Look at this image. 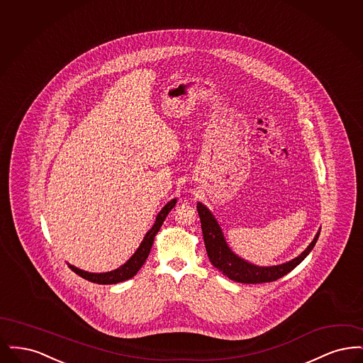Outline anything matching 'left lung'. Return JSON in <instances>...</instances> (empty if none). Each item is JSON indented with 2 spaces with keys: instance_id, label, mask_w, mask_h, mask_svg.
<instances>
[{
  "instance_id": "1",
  "label": "left lung",
  "mask_w": 363,
  "mask_h": 363,
  "mask_svg": "<svg viewBox=\"0 0 363 363\" xmlns=\"http://www.w3.org/2000/svg\"><path fill=\"white\" fill-rule=\"evenodd\" d=\"M197 211L201 222L203 237H204L209 261L213 264V267L219 272H222L225 277L238 283H249V284L268 283V281H275L277 279L287 275L311 253V249L314 247L320 235V233H317V235L306 247V250L302 252L296 259L281 265H275V267H257L250 262H246L245 259H240L230 250V247L225 243L220 227L218 225L216 219L213 218V215L208 211L207 207L199 203Z\"/></svg>"
}]
</instances>
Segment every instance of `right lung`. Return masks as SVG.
I'll use <instances>...</instances> for the list:
<instances>
[{"label": "right lung", "instance_id": "right-lung-1", "mask_svg": "<svg viewBox=\"0 0 363 363\" xmlns=\"http://www.w3.org/2000/svg\"><path fill=\"white\" fill-rule=\"evenodd\" d=\"M175 204H177V200L174 199L169 204H166L164 207L162 208V211L156 216L155 225H152V228L147 233V235L144 237L141 245L138 246L136 253L120 268H117L111 272H106V274H91V272L82 271V269H79L73 265H69L70 269L74 274H77L79 277L86 279L88 281H92V283H98V284H116V283L125 281V280L135 277L138 274V269L143 267V264L145 262V259L148 257L150 250H151L152 243H154V238H155L159 228L163 225L169 212L175 207Z\"/></svg>", "mask_w": 363, "mask_h": 363}]
</instances>
